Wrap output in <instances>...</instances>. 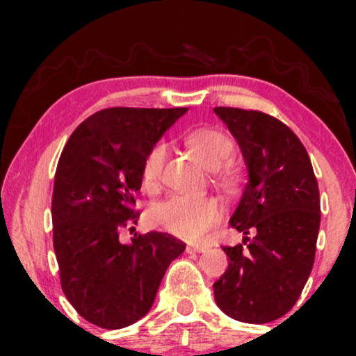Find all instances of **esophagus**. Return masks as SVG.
Returning <instances> with one entry per match:
<instances>
[{
	"label": "esophagus",
	"instance_id": "obj_1",
	"mask_svg": "<svg viewBox=\"0 0 356 356\" xmlns=\"http://www.w3.org/2000/svg\"><path fill=\"white\" fill-rule=\"evenodd\" d=\"M187 252H206L207 251V246H204V244H189V246L186 248Z\"/></svg>",
	"mask_w": 356,
	"mask_h": 356
}]
</instances>
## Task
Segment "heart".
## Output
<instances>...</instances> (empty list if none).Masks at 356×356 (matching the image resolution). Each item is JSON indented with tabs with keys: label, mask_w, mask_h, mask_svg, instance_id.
Listing matches in <instances>:
<instances>
[{
	"label": "heart",
	"mask_w": 356,
	"mask_h": 356,
	"mask_svg": "<svg viewBox=\"0 0 356 356\" xmlns=\"http://www.w3.org/2000/svg\"><path fill=\"white\" fill-rule=\"evenodd\" d=\"M187 145L211 169H218L231 157L234 145L224 132L212 127H197L187 132ZM165 144L157 142L150 147L142 161V182L154 187L162 174L165 161ZM150 220L170 234L184 239H201L222 219L224 206L211 195L170 194L155 202L150 209Z\"/></svg>",
	"instance_id": "obj_1"
}]
</instances>
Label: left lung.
<instances>
[{"label":"left lung","mask_w":356,"mask_h":356,"mask_svg":"<svg viewBox=\"0 0 356 356\" xmlns=\"http://www.w3.org/2000/svg\"><path fill=\"white\" fill-rule=\"evenodd\" d=\"M214 113L238 140L248 169L229 219L248 246L222 248L229 266L214 283V298L227 316L261 325L288 313L308 281L320 191L305 145L283 122L256 110L216 107Z\"/></svg>","instance_id":"left-lung-1"}]
</instances>
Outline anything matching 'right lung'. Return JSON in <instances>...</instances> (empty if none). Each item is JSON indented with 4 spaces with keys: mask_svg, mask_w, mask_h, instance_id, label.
Masks as SVG:
<instances>
[{
    "mask_svg": "<svg viewBox=\"0 0 356 356\" xmlns=\"http://www.w3.org/2000/svg\"><path fill=\"white\" fill-rule=\"evenodd\" d=\"M187 108L113 107L76 127L60 155L51 199L61 289L85 320L118 330L152 308L167 268L186 249L167 232L134 234L142 161Z\"/></svg>",
    "mask_w": 356,
    "mask_h": 356,
    "instance_id": "1",
    "label": "right lung"
}]
</instances>
